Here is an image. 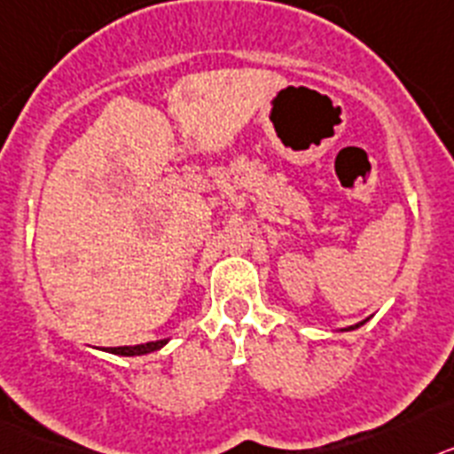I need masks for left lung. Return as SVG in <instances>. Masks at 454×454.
<instances>
[{
    "label": "left lung",
    "mask_w": 454,
    "mask_h": 454,
    "mask_svg": "<svg viewBox=\"0 0 454 454\" xmlns=\"http://www.w3.org/2000/svg\"><path fill=\"white\" fill-rule=\"evenodd\" d=\"M368 320H370V317H368ZM368 320H361V322H356V325H352V326H345V329H338V331H354V329H358V326H364L365 322H368Z\"/></svg>",
    "instance_id": "left-lung-1"
}]
</instances>
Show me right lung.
Returning <instances> with one entry per match:
<instances>
[{
    "label": "right lung",
    "mask_w": 454,
    "mask_h": 454,
    "mask_svg": "<svg viewBox=\"0 0 454 454\" xmlns=\"http://www.w3.org/2000/svg\"><path fill=\"white\" fill-rule=\"evenodd\" d=\"M167 342L168 338H164V340L141 342V345H132V347H105V352L118 354V356H144V354H151V352H157V349H161Z\"/></svg>",
    "instance_id": "obj_1"
}]
</instances>
